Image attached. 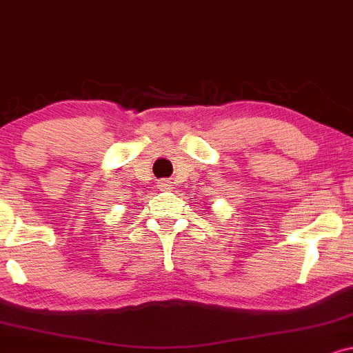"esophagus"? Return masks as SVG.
<instances>
[{
    "mask_svg": "<svg viewBox=\"0 0 353 353\" xmlns=\"http://www.w3.org/2000/svg\"><path fill=\"white\" fill-rule=\"evenodd\" d=\"M158 185H159L161 189H169V188H171V182L165 181V179H161V181L158 182Z\"/></svg>",
    "mask_w": 353,
    "mask_h": 353,
    "instance_id": "1",
    "label": "esophagus"
}]
</instances>
